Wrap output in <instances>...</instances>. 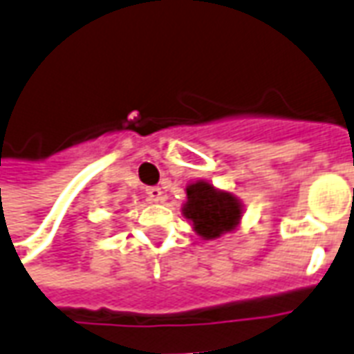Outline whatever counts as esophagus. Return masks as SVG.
I'll list each match as a JSON object with an SVG mask.
<instances>
[{
  "instance_id": "34e87169",
  "label": "esophagus",
  "mask_w": 354,
  "mask_h": 354,
  "mask_svg": "<svg viewBox=\"0 0 354 354\" xmlns=\"http://www.w3.org/2000/svg\"><path fill=\"white\" fill-rule=\"evenodd\" d=\"M146 193H147V199L149 201H155V203H157V201H161V195H162L161 187H157V185H153V187H147Z\"/></svg>"
}]
</instances>
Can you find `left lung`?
Instances as JSON below:
<instances>
[{"label":"left lung","instance_id":"1","mask_svg":"<svg viewBox=\"0 0 354 354\" xmlns=\"http://www.w3.org/2000/svg\"><path fill=\"white\" fill-rule=\"evenodd\" d=\"M187 201L182 214L193 222V230L205 241H214L230 233L239 225L243 216V205L233 193L220 192L205 180L185 187Z\"/></svg>","mask_w":354,"mask_h":354}]
</instances>
